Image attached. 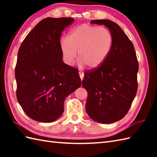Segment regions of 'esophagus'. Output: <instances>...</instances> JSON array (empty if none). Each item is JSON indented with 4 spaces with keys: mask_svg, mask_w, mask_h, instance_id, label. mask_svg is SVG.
Returning <instances> with one entry per match:
<instances>
[{
    "mask_svg": "<svg viewBox=\"0 0 157 157\" xmlns=\"http://www.w3.org/2000/svg\"><path fill=\"white\" fill-rule=\"evenodd\" d=\"M79 77H80L81 78V80L82 81L83 79H84V73H83L82 71H79Z\"/></svg>",
    "mask_w": 157,
    "mask_h": 157,
    "instance_id": "obj_1",
    "label": "esophagus"
}]
</instances>
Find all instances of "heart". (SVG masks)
Here are the masks:
<instances>
[{
	"instance_id": "obj_1",
	"label": "heart",
	"mask_w": 157,
	"mask_h": 157,
	"mask_svg": "<svg viewBox=\"0 0 157 157\" xmlns=\"http://www.w3.org/2000/svg\"><path fill=\"white\" fill-rule=\"evenodd\" d=\"M113 38L108 29L99 26L82 25L73 28L67 38L61 40L64 61L71 65L78 54L81 66L98 67L105 62L111 51Z\"/></svg>"
}]
</instances>
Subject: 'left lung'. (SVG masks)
<instances>
[{
	"label": "left lung",
	"instance_id": "obj_1",
	"mask_svg": "<svg viewBox=\"0 0 157 157\" xmlns=\"http://www.w3.org/2000/svg\"><path fill=\"white\" fill-rule=\"evenodd\" d=\"M90 23L107 27L113 43L105 62L84 73L86 110L94 121L109 124L124 117L132 105L138 90V62L132 42L117 23L108 19Z\"/></svg>",
	"mask_w": 157,
	"mask_h": 157
}]
</instances>
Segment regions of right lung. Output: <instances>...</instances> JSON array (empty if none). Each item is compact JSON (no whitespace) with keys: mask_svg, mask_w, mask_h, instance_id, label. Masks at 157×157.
Wrapping results in <instances>:
<instances>
[{"mask_svg":"<svg viewBox=\"0 0 157 157\" xmlns=\"http://www.w3.org/2000/svg\"><path fill=\"white\" fill-rule=\"evenodd\" d=\"M69 17H47L40 21L20 46L15 75L17 98L35 121L51 123L64 111L67 96L82 84L78 70L63 61L60 38Z\"/></svg>","mask_w":157,"mask_h":157,"instance_id":"1","label":"right lung"}]
</instances>
